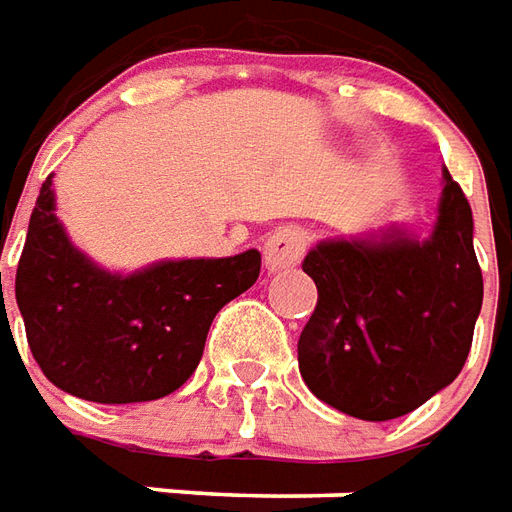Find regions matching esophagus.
<instances>
[{"label": "esophagus", "mask_w": 512, "mask_h": 512, "mask_svg": "<svg viewBox=\"0 0 512 512\" xmlns=\"http://www.w3.org/2000/svg\"><path fill=\"white\" fill-rule=\"evenodd\" d=\"M307 249V235L305 230L293 227V224H285L280 230H274L266 238L263 244V263L271 274L277 271H285V268H293L302 263Z\"/></svg>", "instance_id": "obj_1"}]
</instances>
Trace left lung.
Masks as SVG:
<instances>
[{
  "instance_id": "left-lung-1",
  "label": "left lung",
  "mask_w": 512,
  "mask_h": 512,
  "mask_svg": "<svg viewBox=\"0 0 512 512\" xmlns=\"http://www.w3.org/2000/svg\"><path fill=\"white\" fill-rule=\"evenodd\" d=\"M318 305L299 335L307 388L346 416L388 421L460 374L482 310L468 199L443 169L430 235L405 227L327 238L307 252Z\"/></svg>"
}]
</instances>
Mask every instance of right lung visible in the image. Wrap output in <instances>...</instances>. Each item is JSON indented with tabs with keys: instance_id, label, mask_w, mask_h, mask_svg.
I'll return each mask as SVG.
<instances>
[{
	"instance_id": "1",
	"label": "right lung",
	"mask_w": 512,
	"mask_h": 512,
	"mask_svg": "<svg viewBox=\"0 0 512 512\" xmlns=\"http://www.w3.org/2000/svg\"><path fill=\"white\" fill-rule=\"evenodd\" d=\"M55 210L49 174L16 271L27 343L46 380L99 405L174 393L199 366L216 313L255 285L260 252L157 260L124 274L71 244Z\"/></svg>"
}]
</instances>
